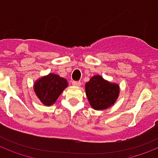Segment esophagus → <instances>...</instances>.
<instances>
[{
  "mask_svg": "<svg viewBox=\"0 0 158 158\" xmlns=\"http://www.w3.org/2000/svg\"><path fill=\"white\" fill-rule=\"evenodd\" d=\"M72 84H73L74 86H76V87H80V86H81V82L73 81L72 82Z\"/></svg>",
  "mask_w": 158,
  "mask_h": 158,
  "instance_id": "1",
  "label": "esophagus"
}]
</instances>
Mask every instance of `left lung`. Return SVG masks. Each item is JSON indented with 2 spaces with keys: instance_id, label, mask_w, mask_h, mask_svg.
I'll list each match as a JSON object with an SVG mask.
<instances>
[{
  "instance_id": "8db88e82",
  "label": "left lung",
  "mask_w": 158,
  "mask_h": 158,
  "mask_svg": "<svg viewBox=\"0 0 158 158\" xmlns=\"http://www.w3.org/2000/svg\"><path fill=\"white\" fill-rule=\"evenodd\" d=\"M85 93L90 106L95 110H105L114 105L119 96L118 84L108 81L96 74L85 84Z\"/></svg>"
}]
</instances>
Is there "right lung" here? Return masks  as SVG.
Wrapping results in <instances>:
<instances>
[{
	"instance_id": "1",
	"label": "right lung",
	"mask_w": 158,
	"mask_h": 158,
	"mask_svg": "<svg viewBox=\"0 0 158 158\" xmlns=\"http://www.w3.org/2000/svg\"><path fill=\"white\" fill-rule=\"evenodd\" d=\"M68 85L67 79L59 74L50 73L34 83V91L44 105L51 106Z\"/></svg>"
}]
</instances>
